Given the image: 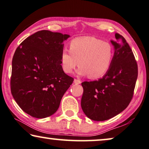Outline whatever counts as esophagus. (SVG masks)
I'll return each mask as SVG.
<instances>
[{
	"label": "esophagus",
	"instance_id": "obj_1",
	"mask_svg": "<svg viewBox=\"0 0 149 149\" xmlns=\"http://www.w3.org/2000/svg\"><path fill=\"white\" fill-rule=\"evenodd\" d=\"M74 84H76V85H78V84L81 83V81L79 79H74Z\"/></svg>",
	"mask_w": 149,
	"mask_h": 149
}]
</instances>
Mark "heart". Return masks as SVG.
I'll list each match as a JSON object with an SVG mask.
<instances>
[{"mask_svg":"<svg viewBox=\"0 0 149 149\" xmlns=\"http://www.w3.org/2000/svg\"><path fill=\"white\" fill-rule=\"evenodd\" d=\"M113 57L114 48L110 43L92 36H83L70 41L69 50H62L60 60L66 74L72 73L79 64L77 74L95 79L108 72Z\"/></svg>","mask_w":149,"mask_h":149,"instance_id":"heart-1","label":"heart"}]
</instances>
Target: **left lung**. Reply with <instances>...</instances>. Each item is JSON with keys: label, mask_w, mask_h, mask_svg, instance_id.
Instances as JSON below:
<instances>
[{"label": "left lung", "mask_w": 149, "mask_h": 149, "mask_svg": "<svg viewBox=\"0 0 149 149\" xmlns=\"http://www.w3.org/2000/svg\"><path fill=\"white\" fill-rule=\"evenodd\" d=\"M111 40L114 57L110 69L98 81L81 83V107L94 121H104L117 116L132 99L138 77V66L132 50L122 36Z\"/></svg>", "instance_id": "left-lung-1"}]
</instances>
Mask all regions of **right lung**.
<instances>
[{
  "instance_id": "obj_1",
  "label": "right lung",
  "mask_w": 149,
  "mask_h": 149,
  "mask_svg": "<svg viewBox=\"0 0 149 149\" xmlns=\"http://www.w3.org/2000/svg\"><path fill=\"white\" fill-rule=\"evenodd\" d=\"M67 34L39 31L21 43L12 60L10 90L23 111L44 118L58 109L74 79L62 70L60 56Z\"/></svg>"
}]
</instances>
